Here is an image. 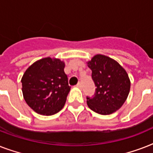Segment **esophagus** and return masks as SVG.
<instances>
[{"instance_id": "obj_1", "label": "esophagus", "mask_w": 153, "mask_h": 153, "mask_svg": "<svg viewBox=\"0 0 153 153\" xmlns=\"http://www.w3.org/2000/svg\"><path fill=\"white\" fill-rule=\"evenodd\" d=\"M76 86H77V87H79V88H82V86L81 82H79V83L77 84Z\"/></svg>"}]
</instances>
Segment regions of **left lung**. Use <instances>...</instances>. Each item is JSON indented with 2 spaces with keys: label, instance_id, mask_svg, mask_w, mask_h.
<instances>
[{
  "label": "left lung",
  "instance_id": "1",
  "mask_svg": "<svg viewBox=\"0 0 153 153\" xmlns=\"http://www.w3.org/2000/svg\"><path fill=\"white\" fill-rule=\"evenodd\" d=\"M87 63L97 87L93 98L86 97L88 106L102 115L113 114L122 106L128 95V74L118 62L105 55H95Z\"/></svg>",
  "mask_w": 153,
  "mask_h": 153
}]
</instances>
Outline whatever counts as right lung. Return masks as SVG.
Listing matches in <instances>:
<instances>
[{
	"instance_id": "1",
	"label": "right lung",
	"mask_w": 153,
	"mask_h": 153,
	"mask_svg": "<svg viewBox=\"0 0 153 153\" xmlns=\"http://www.w3.org/2000/svg\"><path fill=\"white\" fill-rule=\"evenodd\" d=\"M64 62L44 58L30 66L23 75L25 102L37 114L50 116L64 106L71 90L64 72Z\"/></svg>"
}]
</instances>
